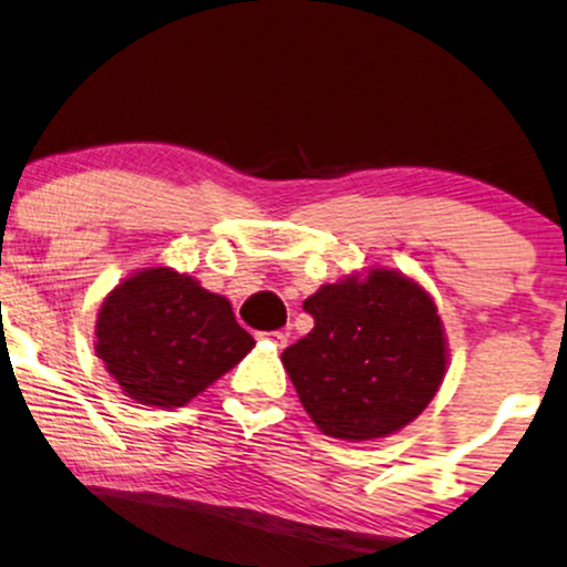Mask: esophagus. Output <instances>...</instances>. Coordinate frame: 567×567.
<instances>
[{
    "label": "esophagus",
    "instance_id": "obj_1",
    "mask_svg": "<svg viewBox=\"0 0 567 567\" xmlns=\"http://www.w3.org/2000/svg\"><path fill=\"white\" fill-rule=\"evenodd\" d=\"M262 337L272 341L276 347H286V341H289V333H284V331H270V333H262Z\"/></svg>",
    "mask_w": 567,
    "mask_h": 567
}]
</instances>
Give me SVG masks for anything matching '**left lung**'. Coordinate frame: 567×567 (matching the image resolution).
<instances>
[{
  "label": "left lung",
  "instance_id": "left-lung-1",
  "mask_svg": "<svg viewBox=\"0 0 567 567\" xmlns=\"http://www.w3.org/2000/svg\"><path fill=\"white\" fill-rule=\"evenodd\" d=\"M302 307L316 326L281 360L320 431L370 442L429 408L446 373V339L421 284L373 268L320 286Z\"/></svg>",
  "mask_w": 567,
  "mask_h": 567
}]
</instances>
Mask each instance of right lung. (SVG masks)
I'll return each instance as SVG.
<instances>
[{
	"label": "right lung",
	"mask_w": 567,
	"mask_h": 567,
	"mask_svg": "<svg viewBox=\"0 0 567 567\" xmlns=\"http://www.w3.org/2000/svg\"><path fill=\"white\" fill-rule=\"evenodd\" d=\"M251 347L228 299L173 268L125 278L96 318V358L125 396L152 408H184Z\"/></svg>",
	"instance_id": "obj_1"
}]
</instances>
